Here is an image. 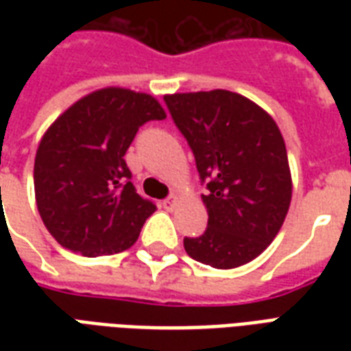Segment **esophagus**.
Segmentation results:
<instances>
[{
  "mask_svg": "<svg viewBox=\"0 0 351 351\" xmlns=\"http://www.w3.org/2000/svg\"><path fill=\"white\" fill-rule=\"evenodd\" d=\"M163 208H165V210H169V213H171V210H175V208H176V197H175V195H171V197L163 199Z\"/></svg>",
  "mask_w": 351,
  "mask_h": 351,
  "instance_id": "1",
  "label": "esophagus"
}]
</instances>
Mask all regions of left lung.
Segmentation results:
<instances>
[{"label":"left lung","instance_id":"left-lung-1","mask_svg":"<svg viewBox=\"0 0 351 351\" xmlns=\"http://www.w3.org/2000/svg\"><path fill=\"white\" fill-rule=\"evenodd\" d=\"M206 184V231L184 248L214 269L250 263L278 235L291 201L284 137L263 108L228 90L163 97Z\"/></svg>","mask_w":351,"mask_h":351}]
</instances>
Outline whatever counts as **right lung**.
I'll return each mask as SVG.
<instances>
[{
  "instance_id": "obj_1",
  "label": "right lung",
  "mask_w": 351,
  "mask_h": 351,
  "mask_svg": "<svg viewBox=\"0 0 351 351\" xmlns=\"http://www.w3.org/2000/svg\"><path fill=\"white\" fill-rule=\"evenodd\" d=\"M163 118L152 95L103 88L47 130L35 156V201L64 248L97 258L135 244L156 205L137 193L123 156L143 123Z\"/></svg>"
}]
</instances>
